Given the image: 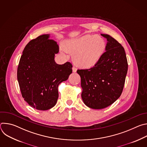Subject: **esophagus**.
Masks as SVG:
<instances>
[{
	"label": "esophagus",
	"mask_w": 147,
	"mask_h": 147,
	"mask_svg": "<svg viewBox=\"0 0 147 147\" xmlns=\"http://www.w3.org/2000/svg\"><path fill=\"white\" fill-rule=\"evenodd\" d=\"M72 70L73 73H76L77 71V68H76L75 67H72Z\"/></svg>",
	"instance_id": "esophagus-1"
}]
</instances>
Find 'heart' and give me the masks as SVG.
<instances>
[{
    "label": "heart",
    "mask_w": 147,
    "mask_h": 147,
    "mask_svg": "<svg viewBox=\"0 0 147 147\" xmlns=\"http://www.w3.org/2000/svg\"><path fill=\"white\" fill-rule=\"evenodd\" d=\"M103 38L96 35H86L67 41L65 50L73 54L74 64L81 68L89 69L95 66L106 51Z\"/></svg>",
    "instance_id": "b5f03b06"
}]
</instances>
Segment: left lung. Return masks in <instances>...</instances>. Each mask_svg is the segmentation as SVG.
I'll return each mask as SVG.
<instances>
[{
    "mask_svg": "<svg viewBox=\"0 0 147 147\" xmlns=\"http://www.w3.org/2000/svg\"><path fill=\"white\" fill-rule=\"evenodd\" d=\"M106 52L98 63L88 69H79L82 89L81 98L88 107L101 109L109 107L121 95L128 64L124 48L108 34Z\"/></svg>",
    "mask_w": 147,
    "mask_h": 147,
    "instance_id": "left-lung-1",
    "label": "left lung"
}]
</instances>
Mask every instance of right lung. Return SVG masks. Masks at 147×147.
Here are the masks:
<instances>
[{"label": "right lung", "instance_id": "1", "mask_svg": "<svg viewBox=\"0 0 147 147\" xmlns=\"http://www.w3.org/2000/svg\"><path fill=\"white\" fill-rule=\"evenodd\" d=\"M49 34L30 40L21 56L17 80L22 95L30 106L40 111L53 108L57 102L58 86L72 73V65H57L55 55L59 52L56 42Z\"/></svg>", "mask_w": 147, "mask_h": 147}]
</instances>
